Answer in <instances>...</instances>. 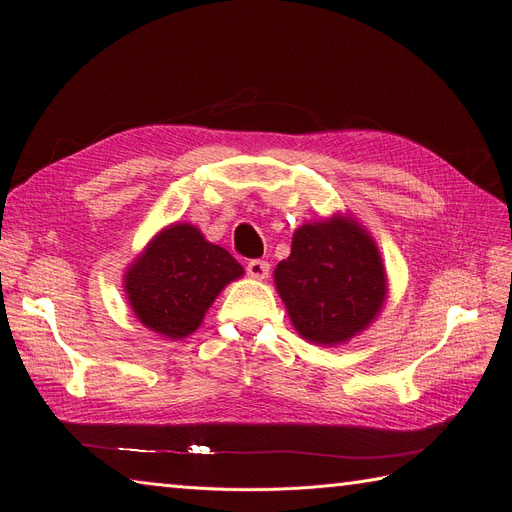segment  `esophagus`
Returning a JSON list of instances; mask_svg holds the SVG:
<instances>
[{
  "label": "esophagus",
  "instance_id": "34e87169",
  "mask_svg": "<svg viewBox=\"0 0 512 512\" xmlns=\"http://www.w3.org/2000/svg\"><path fill=\"white\" fill-rule=\"evenodd\" d=\"M269 262L265 260H250L247 262V275L254 277V280H267L269 277Z\"/></svg>",
  "mask_w": 512,
  "mask_h": 512
}]
</instances>
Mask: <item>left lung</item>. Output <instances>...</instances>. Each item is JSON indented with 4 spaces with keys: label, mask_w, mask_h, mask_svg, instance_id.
I'll list each match as a JSON object with an SVG mask.
<instances>
[{
    "label": "left lung",
    "mask_w": 512,
    "mask_h": 512,
    "mask_svg": "<svg viewBox=\"0 0 512 512\" xmlns=\"http://www.w3.org/2000/svg\"><path fill=\"white\" fill-rule=\"evenodd\" d=\"M273 282L292 327L316 346H339L363 333L389 294L374 237L342 213L294 230Z\"/></svg>",
    "instance_id": "left-lung-1"
}]
</instances>
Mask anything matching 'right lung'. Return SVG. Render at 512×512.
<instances>
[{
  "instance_id": "right-lung-1",
  "label": "right lung",
  "mask_w": 512,
  "mask_h": 512,
  "mask_svg": "<svg viewBox=\"0 0 512 512\" xmlns=\"http://www.w3.org/2000/svg\"><path fill=\"white\" fill-rule=\"evenodd\" d=\"M243 267L224 247L188 222L162 228L123 275V290L138 322L166 339L192 335L218 299L243 277Z\"/></svg>"
}]
</instances>
